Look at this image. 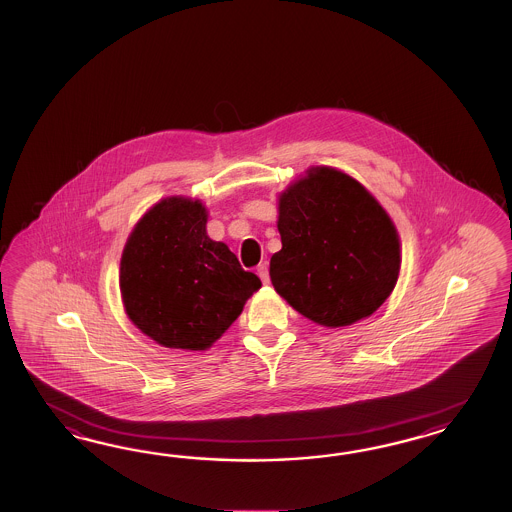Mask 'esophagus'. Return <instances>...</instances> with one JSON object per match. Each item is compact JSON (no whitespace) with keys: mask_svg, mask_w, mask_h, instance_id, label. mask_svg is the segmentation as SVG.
<instances>
[{"mask_svg":"<svg viewBox=\"0 0 512 512\" xmlns=\"http://www.w3.org/2000/svg\"><path fill=\"white\" fill-rule=\"evenodd\" d=\"M257 274H259V278H261L264 285L270 281V276H268V266H266V263L259 264V266H257Z\"/></svg>","mask_w":512,"mask_h":512,"instance_id":"1","label":"esophagus"}]
</instances>
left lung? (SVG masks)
<instances>
[{
	"label": "left lung",
	"mask_w": 512,
	"mask_h": 512,
	"mask_svg": "<svg viewBox=\"0 0 512 512\" xmlns=\"http://www.w3.org/2000/svg\"><path fill=\"white\" fill-rule=\"evenodd\" d=\"M278 231L272 285L317 325L338 328L370 317L398 281L396 227L345 172L313 167L287 187L279 195Z\"/></svg>",
	"instance_id": "8db88e82"
}]
</instances>
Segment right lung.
<instances>
[{
	"mask_svg": "<svg viewBox=\"0 0 512 512\" xmlns=\"http://www.w3.org/2000/svg\"><path fill=\"white\" fill-rule=\"evenodd\" d=\"M206 219L202 202L163 199L140 217L122 253L125 313L171 349H208L261 287L231 249L208 238Z\"/></svg>",
	"mask_w": 512,
	"mask_h": 512,
	"instance_id": "1",
	"label": "right lung"
}]
</instances>
